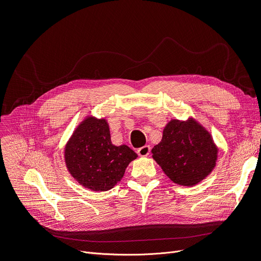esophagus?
<instances>
[{
    "label": "esophagus",
    "mask_w": 261,
    "mask_h": 261,
    "mask_svg": "<svg viewBox=\"0 0 261 261\" xmlns=\"http://www.w3.org/2000/svg\"><path fill=\"white\" fill-rule=\"evenodd\" d=\"M137 153L140 156H147L150 153V146H144L137 150Z\"/></svg>",
    "instance_id": "obj_1"
}]
</instances>
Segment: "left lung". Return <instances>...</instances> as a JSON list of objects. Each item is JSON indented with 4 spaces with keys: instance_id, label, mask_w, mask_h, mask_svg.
Returning <instances> with one entry per match:
<instances>
[{
    "instance_id": "8db88e82",
    "label": "left lung",
    "mask_w": 261,
    "mask_h": 261,
    "mask_svg": "<svg viewBox=\"0 0 261 261\" xmlns=\"http://www.w3.org/2000/svg\"><path fill=\"white\" fill-rule=\"evenodd\" d=\"M217 148L210 134L194 121H171L160 144L152 149L153 159L174 183L192 186L206 177L216 165Z\"/></svg>"
}]
</instances>
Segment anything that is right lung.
<instances>
[{"mask_svg": "<svg viewBox=\"0 0 261 261\" xmlns=\"http://www.w3.org/2000/svg\"><path fill=\"white\" fill-rule=\"evenodd\" d=\"M137 154L111 143L106 120L88 117L78 126L65 148L67 169L78 183L94 192L111 189Z\"/></svg>", "mask_w": 261, "mask_h": 261, "instance_id": "right-lung-1", "label": "right lung"}]
</instances>
